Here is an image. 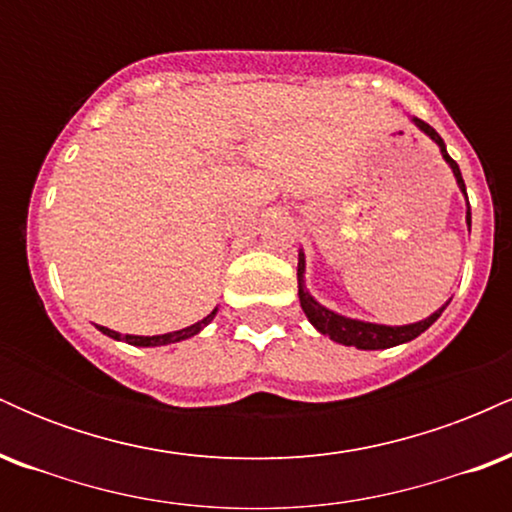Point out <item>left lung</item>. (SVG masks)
Instances as JSON below:
<instances>
[{"mask_svg": "<svg viewBox=\"0 0 512 512\" xmlns=\"http://www.w3.org/2000/svg\"><path fill=\"white\" fill-rule=\"evenodd\" d=\"M411 122H414V125L419 127L428 139H431V142L438 144L440 156H443L445 163L450 166L452 175H455V180H457V187H460V192L464 195V202H467V228L472 231V209H469L467 187H464L460 166H457V163L450 158L448 149H445V142L440 139V134L436 132V129H433L431 125H426V122L419 120V117H411ZM298 301H301V308H303L305 317H308L310 325H313L317 332L325 334V337H330L332 342L344 344V346H356V349H363V351L390 349V346L411 342V339L419 337L421 332H426L428 327H431L433 322H436L438 317L443 315V310L448 308V303H450L448 301L445 305H440L436 313L428 315L426 320L411 322V325H378V322H363V320H354V317L339 315V313H334V310L325 308L322 303H317L315 298L310 296V291L305 289V255H303V250L298 252Z\"/></svg>", "mask_w": 512, "mask_h": 512, "instance_id": "obj_1", "label": "left lung"}]
</instances>
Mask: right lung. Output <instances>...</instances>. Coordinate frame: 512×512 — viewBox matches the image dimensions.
I'll return each instance as SVG.
<instances>
[{
	"label": "right lung",
	"mask_w": 512,
	"mask_h": 512,
	"mask_svg": "<svg viewBox=\"0 0 512 512\" xmlns=\"http://www.w3.org/2000/svg\"><path fill=\"white\" fill-rule=\"evenodd\" d=\"M219 313V308H214L211 313L204 317V320L195 322V325L185 327V330H178V332H166V334H154V337H142V334H120L115 330H108V327H101L96 325V330H101L105 337L110 339H117V342H127L132 346H166V344H175V342H182V339H190L195 337V334H199L204 330V327L209 325L211 320H214V315Z\"/></svg>",
	"instance_id": "add662e5"
}]
</instances>
